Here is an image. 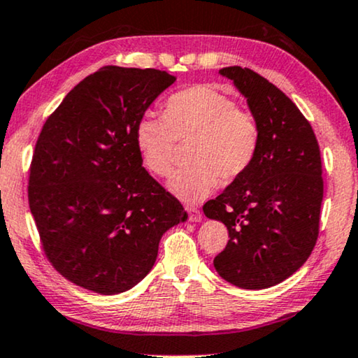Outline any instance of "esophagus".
<instances>
[{"label":"esophagus","mask_w":358,"mask_h":358,"mask_svg":"<svg viewBox=\"0 0 358 358\" xmlns=\"http://www.w3.org/2000/svg\"><path fill=\"white\" fill-rule=\"evenodd\" d=\"M186 212H188V218L191 222H201L202 213L197 207H186Z\"/></svg>","instance_id":"esophagus-1"}]
</instances>
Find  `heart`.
Instances as JSON below:
<instances>
[{
    "label": "heart",
    "mask_w": 358,
    "mask_h": 358,
    "mask_svg": "<svg viewBox=\"0 0 358 358\" xmlns=\"http://www.w3.org/2000/svg\"><path fill=\"white\" fill-rule=\"evenodd\" d=\"M193 140L188 167L169 180V189L185 202H197L252 165L260 128L249 110L210 85H193L169 96L164 115L146 112L136 122L135 145L149 172H172L177 141Z\"/></svg>",
    "instance_id": "heart-1"
}]
</instances>
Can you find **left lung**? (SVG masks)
<instances>
[{
  "label": "left lung",
  "instance_id": "left-lung-1",
  "mask_svg": "<svg viewBox=\"0 0 358 358\" xmlns=\"http://www.w3.org/2000/svg\"><path fill=\"white\" fill-rule=\"evenodd\" d=\"M220 73L248 99L260 143L248 172L202 207L230 236L213 266L234 286L265 289L289 278L315 248L322 157L308 120L280 88L246 67Z\"/></svg>",
  "mask_w": 358,
  "mask_h": 358
}]
</instances>
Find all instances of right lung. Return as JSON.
Listing matches in <instances>:
<instances>
[{
    "instance_id": "obj_1",
    "label": "right lung",
    "mask_w": 358,
    "mask_h": 358,
    "mask_svg": "<svg viewBox=\"0 0 358 358\" xmlns=\"http://www.w3.org/2000/svg\"><path fill=\"white\" fill-rule=\"evenodd\" d=\"M175 80L156 69L103 67L41 128L29 206L48 260L73 285L128 291L151 271L162 234L188 218L135 145L138 119Z\"/></svg>"
}]
</instances>
